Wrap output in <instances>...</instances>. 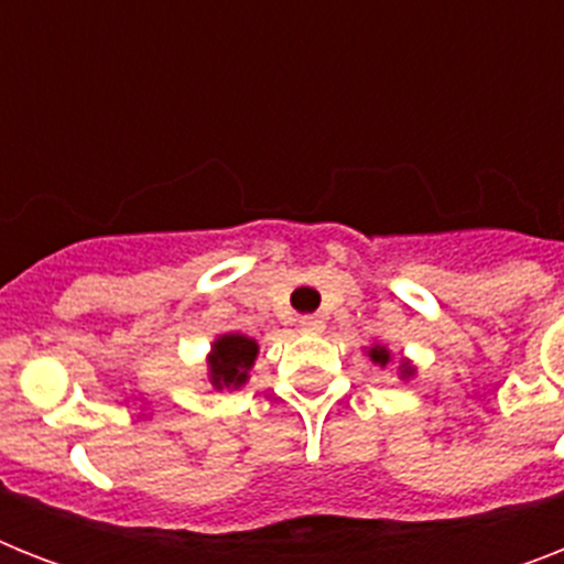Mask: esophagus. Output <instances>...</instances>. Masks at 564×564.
<instances>
[{
  "label": "esophagus",
  "mask_w": 564,
  "mask_h": 564,
  "mask_svg": "<svg viewBox=\"0 0 564 564\" xmlns=\"http://www.w3.org/2000/svg\"><path fill=\"white\" fill-rule=\"evenodd\" d=\"M299 327H301V334H322V330H325V318H322V316H301Z\"/></svg>",
  "instance_id": "obj_1"
}]
</instances>
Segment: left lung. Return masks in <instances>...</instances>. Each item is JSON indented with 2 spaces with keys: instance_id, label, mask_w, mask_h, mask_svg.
I'll list each match as a JSON object with an SVG mask.
<instances>
[{
  "instance_id": "1",
  "label": "left lung",
  "mask_w": 564,
  "mask_h": 564,
  "mask_svg": "<svg viewBox=\"0 0 564 564\" xmlns=\"http://www.w3.org/2000/svg\"><path fill=\"white\" fill-rule=\"evenodd\" d=\"M366 357H369L375 366H380V369H386V366L394 360V354L389 351V345L383 343H371L369 348H366ZM415 375H419V369L412 366V360L401 357V362H398V377H401V380H412Z\"/></svg>"
}]
</instances>
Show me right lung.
Instances as JSON below:
<instances>
[{
	"label": "right lung",
	"mask_w": 564,
	"mask_h": 564,
	"mask_svg": "<svg viewBox=\"0 0 564 564\" xmlns=\"http://www.w3.org/2000/svg\"><path fill=\"white\" fill-rule=\"evenodd\" d=\"M257 354H260V345H257L254 336L239 334V330H228V334H219L210 343V351H207V383L221 392V389H242L254 369Z\"/></svg>",
	"instance_id": "1"
}]
</instances>
